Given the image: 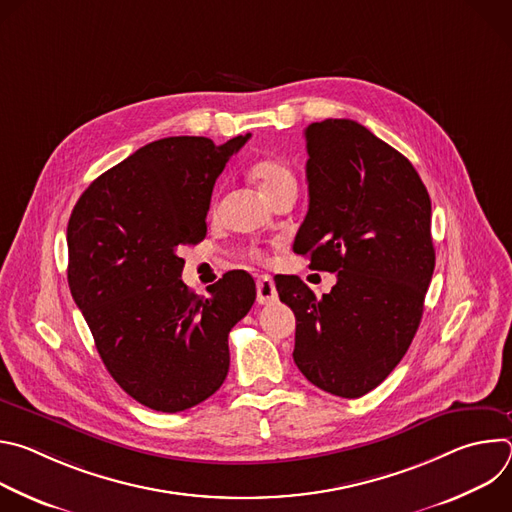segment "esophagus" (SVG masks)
Wrapping results in <instances>:
<instances>
[{
    "label": "esophagus",
    "mask_w": 512,
    "mask_h": 512,
    "mask_svg": "<svg viewBox=\"0 0 512 512\" xmlns=\"http://www.w3.org/2000/svg\"><path fill=\"white\" fill-rule=\"evenodd\" d=\"M277 300V289L271 275H259L257 279V302L259 304H273Z\"/></svg>",
    "instance_id": "esophagus-1"
}]
</instances>
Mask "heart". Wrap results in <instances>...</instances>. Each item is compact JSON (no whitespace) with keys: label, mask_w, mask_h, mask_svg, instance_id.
I'll list each match as a JSON object with an SVG mask.
<instances>
[{"label":"heart","mask_w":512,"mask_h":512,"mask_svg":"<svg viewBox=\"0 0 512 512\" xmlns=\"http://www.w3.org/2000/svg\"><path fill=\"white\" fill-rule=\"evenodd\" d=\"M251 176L267 200H271L275 194H279L283 190L298 186L296 176H294V172H291L289 164L283 162L281 158H273V156L257 160L251 166ZM253 255L261 257L259 251H253Z\"/></svg>","instance_id":"obj_1"}]
</instances>
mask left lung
<instances>
[{
  "instance_id": "left-lung-1",
  "label": "left lung",
  "mask_w": 512,
  "mask_h": 512,
  "mask_svg": "<svg viewBox=\"0 0 512 512\" xmlns=\"http://www.w3.org/2000/svg\"><path fill=\"white\" fill-rule=\"evenodd\" d=\"M310 206L294 251L336 273L316 298L298 275L275 279L296 314L294 360L326 393L356 399L405 356L435 267L431 200L389 143L352 119L306 127Z\"/></svg>"
}]
</instances>
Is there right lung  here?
Listing matches in <instances>:
<instances>
[{"label":"right lung","instance_id":"right-lung-1","mask_svg":"<svg viewBox=\"0 0 512 512\" xmlns=\"http://www.w3.org/2000/svg\"><path fill=\"white\" fill-rule=\"evenodd\" d=\"M251 135L223 145L164 137L101 174L72 208L68 287L117 385L162 413L221 389L229 332L255 302V281L231 271L196 296L180 251L206 235L216 178Z\"/></svg>","mask_w":512,"mask_h":512}]
</instances>
